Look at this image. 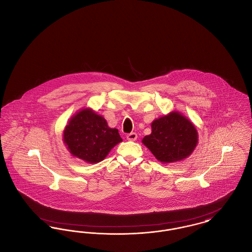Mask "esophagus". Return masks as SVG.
<instances>
[{"mask_svg": "<svg viewBox=\"0 0 252 252\" xmlns=\"http://www.w3.org/2000/svg\"><path fill=\"white\" fill-rule=\"evenodd\" d=\"M126 138H127L128 141H135L137 139V133L131 132V133L127 134Z\"/></svg>", "mask_w": 252, "mask_h": 252, "instance_id": "1", "label": "esophagus"}]
</instances>
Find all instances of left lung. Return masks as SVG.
Listing matches in <instances>:
<instances>
[{
	"label": "left lung",
	"instance_id": "obj_1",
	"mask_svg": "<svg viewBox=\"0 0 252 252\" xmlns=\"http://www.w3.org/2000/svg\"><path fill=\"white\" fill-rule=\"evenodd\" d=\"M152 132L143 143L163 163L181 161L191 154L197 145L198 133L192 123L179 112L153 121Z\"/></svg>",
	"mask_w": 252,
	"mask_h": 252
}]
</instances>
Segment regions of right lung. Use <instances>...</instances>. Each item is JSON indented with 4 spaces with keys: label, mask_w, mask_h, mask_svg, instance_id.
<instances>
[{
    "label": "right lung",
    "mask_w": 252,
    "mask_h": 252,
    "mask_svg": "<svg viewBox=\"0 0 252 252\" xmlns=\"http://www.w3.org/2000/svg\"><path fill=\"white\" fill-rule=\"evenodd\" d=\"M63 141L73 156L89 163H98L123 140L118 129L108 127L102 116L90 109H83L65 126Z\"/></svg>",
    "instance_id": "add662e5"
}]
</instances>
